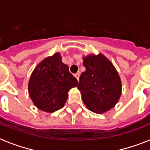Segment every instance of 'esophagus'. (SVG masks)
<instances>
[{
    "label": "esophagus",
    "instance_id": "esophagus-1",
    "mask_svg": "<svg viewBox=\"0 0 150 150\" xmlns=\"http://www.w3.org/2000/svg\"><path fill=\"white\" fill-rule=\"evenodd\" d=\"M74 76L77 79V81H79V78H80V73H76V74H74Z\"/></svg>",
    "mask_w": 150,
    "mask_h": 150
}]
</instances>
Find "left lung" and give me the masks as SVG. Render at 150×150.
Returning <instances> with one entry per match:
<instances>
[{
    "label": "left lung",
    "instance_id": "1",
    "mask_svg": "<svg viewBox=\"0 0 150 150\" xmlns=\"http://www.w3.org/2000/svg\"><path fill=\"white\" fill-rule=\"evenodd\" d=\"M86 70L80 76L77 88L83 101L95 113H103L116 105L122 93V83L112 63L102 54L83 58Z\"/></svg>",
    "mask_w": 150,
    "mask_h": 150
}]
</instances>
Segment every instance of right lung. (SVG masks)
<instances>
[{"label":"right lung","mask_w":150,"mask_h":150,"mask_svg":"<svg viewBox=\"0 0 150 150\" xmlns=\"http://www.w3.org/2000/svg\"><path fill=\"white\" fill-rule=\"evenodd\" d=\"M77 83L59 53H56L43 59L34 69L28 83V93L38 108L54 112L64 106L68 91Z\"/></svg>","instance_id":"right-lung-1"}]
</instances>
